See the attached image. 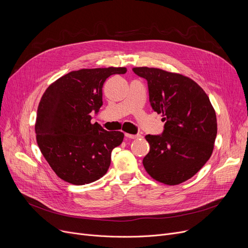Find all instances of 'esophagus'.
<instances>
[{"label": "esophagus", "instance_id": "1", "mask_svg": "<svg viewBox=\"0 0 248 248\" xmlns=\"http://www.w3.org/2000/svg\"><path fill=\"white\" fill-rule=\"evenodd\" d=\"M125 137H126V138H128V139L135 140V139H139V138H140V135H131V134H125Z\"/></svg>", "mask_w": 248, "mask_h": 248}]
</instances>
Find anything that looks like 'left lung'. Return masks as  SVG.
Instances as JSON below:
<instances>
[{"label":"left lung","mask_w":248,"mask_h":248,"mask_svg":"<svg viewBox=\"0 0 248 248\" xmlns=\"http://www.w3.org/2000/svg\"><path fill=\"white\" fill-rule=\"evenodd\" d=\"M148 81L153 109L163 114L164 132L146 136L147 173L166 185L192 178L211 157L217 135L216 113L205 91L191 78L160 68L135 67Z\"/></svg>","instance_id":"1"}]
</instances>
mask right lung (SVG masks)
<instances>
[{
    "label": "right lung",
    "instance_id": "1",
    "mask_svg": "<svg viewBox=\"0 0 248 248\" xmlns=\"http://www.w3.org/2000/svg\"><path fill=\"white\" fill-rule=\"evenodd\" d=\"M125 67L71 71L49 85L37 110V144L52 170L73 185H85L108 172L110 155L124 140L122 132H107L91 124L90 112L102 106V86Z\"/></svg>",
    "mask_w": 248,
    "mask_h": 248
}]
</instances>
